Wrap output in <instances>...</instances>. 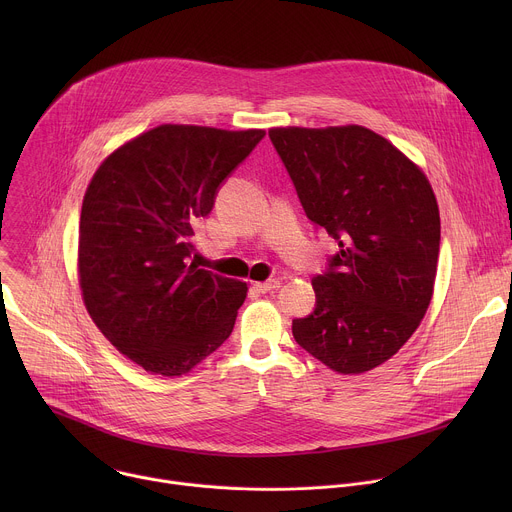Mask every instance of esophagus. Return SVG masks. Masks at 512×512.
I'll use <instances>...</instances> for the list:
<instances>
[{
    "mask_svg": "<svg viewBox=\"0 0 512 512\" xmlns=\"http://www.w3.org/2000/svg\"><path fill=\"white\" fill-rule=\"evenodd\" d=\"M279 287V281L277 279H267V281H259L255 283V289L261 291V294H267V291H273Z\"/></svg>",
    "mask_w": 512,
    "mask_h": 512,
    "instance_id": "1",
    "label": "esophagus"
}]
</instances>
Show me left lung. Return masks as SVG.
<instances>
[{
  "mask_svg": "<svg viewBox=\"0 0 512 512\" xmlns=\"http://www.w3.org/2000/svg\"><path fill=\"white\" fill-rule=\"evenodd\" d=\"M269 139L310 221L338 251L312 279L316 308L296 342L336 373L379 367L427 312L440 210L425 174L375 131L277 127Z\"/></svg>",
  "mask_w": 512,
  "mask_h": 512,
  "instance_id": "8db88e82",
  "label": "left lung"
}]
</instances>
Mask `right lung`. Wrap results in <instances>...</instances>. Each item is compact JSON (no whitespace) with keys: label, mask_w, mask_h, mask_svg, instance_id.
Returning a JSON list of instances; mask_svg holds the SVG:
<instances>
[{"label":"right lung","mask_w":512,"mask_h":512,"mask_svg":"<svg viewBox=\"0 0 512 512\" xmlns=\"http://www.w3.org/2000/svg\"><path fill=\"white\" fill-rule=\"evenodd\" d=\"M263 137L160 125L95 172L79 229L83 300L107 340L145 371L184 375L231 336L247 283L188 259L194 223Z\"/></svg>","instance_id":"add662e5"}]
</instances>
